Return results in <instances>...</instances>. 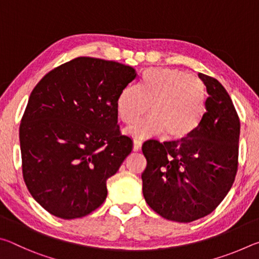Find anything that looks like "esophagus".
Returning <instances> with one entry per match:
<instances>
[{"label":"esophagus","instance_id":"esophagus-1","mask_svg":"<svg viewBox=\"0 0 259 259\" xmlns=\"http://www.w3.org/2000/svg\"><path fill=\"white\" fill-rule=\"evenodd\" d=\"M140 148H142V140L138 138L134 139V151L138 152V151H140Z\"/></svg>","mask_w":259,"mask_h":259}]
</instances>
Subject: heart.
<instances>
[{"label":"heart","mask_w":259,"mask_h":259,"mask_svg":"<svg viewBox=\"0 0 259 259\" xmlns=\"http://www.w3.org/2000/svg\"><path fill=\"white\" fill-rule=\"evenodd\" d=\"M205 104L207 90L199 77L181 69L162 67L146 69L137 87H125L117 97L116 111L120 120L130 124L150 107V115L126 129L134 137L165 133L169 138L183 139L198 130Z\"/></svg>","instance_id":"heart-1"}]
</instances>
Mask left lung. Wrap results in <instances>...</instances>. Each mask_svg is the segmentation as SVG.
<instances>
[{
    "mask_svg": "<svg viewBox=\"0 0 259 259\" xmlns=\"http://www.w3.org/2000/svg\"><path fill=\"white\" fill-rule=\"evenodd\" d=\"M207 88L203 120L186 138L142 147L147 204L165 219L191 223L211 213L233 185L238 171L240 120L230 95L216 78L199 73Z\"/></svg>",
    "mask_w": 259,
    "mask_h": 259,
    "instance_id": "1",
    "label": "left lung"
}]
</instances>
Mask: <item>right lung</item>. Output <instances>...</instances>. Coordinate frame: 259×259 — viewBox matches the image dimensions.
Wrapping results in <instances>:
<instances>
[{"label":"right lung","instance_id":"1","mask_svg":"<svg viewBox=\"0 0 259 259\" xmlns=\"http://www.w3.org/2000/svg\"><path fill=\"white\" fill-rule=\"evenodd\" d=\"M135 68L77 57L34 88L19 126L26 186L48 212L87 216L107 196V179L133 150L117 125L116 100Z\"/></svg>","mask_w":259,"mask_h":259}]
</instances>
